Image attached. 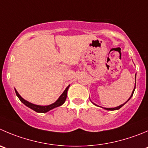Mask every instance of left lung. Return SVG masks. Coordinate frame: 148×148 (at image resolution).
<instances>
[{
	"label": "left lung",
	"instance_id": "8db88e82",
	"mask_svg": "<svg viewBox=\"0 0 148 148\" xmlns=\"http://www.w3.org/2000/svg\"><path fill=\"white\" fill-rule=\"evenodd\" d=\"M135 87H136V75H135V86H134V90H133V92H132V95H131V97H130V98H129V99H128L127 101H126V102H125L124 104H123V105H120V106H119V107H116V108H105V110H119V109H120L121 108L122 106H123V105H124L126 103V102H128V101L129 100V99H131V97H132V95H133V94H134V89H135Z\"/></svg>",
	"mask_w": 148,
	"mask_h": 148
}]
</instances>
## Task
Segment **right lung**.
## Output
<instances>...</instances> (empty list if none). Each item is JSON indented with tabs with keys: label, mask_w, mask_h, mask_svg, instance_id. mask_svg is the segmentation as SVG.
I'll return each instance as SVG.
<instances>
[{
	"label": "right lung",
	"mask_w": 148,
	"mask_h": 148,
	"mask_svg": "<svg viewBox=\"0 0 148 148\" xmlns=\"http://www.w3.org/2000/svg\"><path fill=\"white\" fill-rule=\"evenodd\" d=\"M69 86H70V85H69L68 86L65 88V90L64 91V92L62 94V95L60 97V98H59V99H57V100L54 103L51 104V105H48V106H40V105H34V104L30 103V102H27V101H26L25 99H24L23 98H22V97L19 95V93L16 91V89H15V92H16V96L19 97V100H20L22 103L25 104L26 106H27L28 108H31V109L33 110H35L36 112H48V111L57 108V107L61 106L62 104H64V102H65V100H66V98H67V90H68Z\"/></svg>",
	"instance_id": "add662e5"
}]
</instances>
